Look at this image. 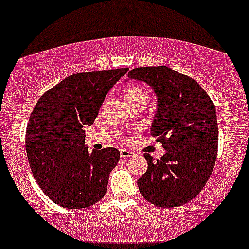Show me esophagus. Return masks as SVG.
Masks as SVG:
<instances>
[{
    "instance_id": "1",
    "label": "esophagus",
    "mask_w": 249,
    "mask_h": 249,
    "mask_svg": "<svg viewBox=\"0 0 249 249\" xmlns=\"http://www.w3.org/2000/svg\"><path fill=\"white\" fill-rule=\"evenodd\" d=\"M135 154L131 150H127V149H120V157L121 158H129V157H133Z\"/></svg>"
}]
</instances>
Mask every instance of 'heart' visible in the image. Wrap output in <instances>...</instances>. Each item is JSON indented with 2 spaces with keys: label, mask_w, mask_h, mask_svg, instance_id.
<instances>
[{
  "label": "heart",
  "mask_w": 249,
  "mask_h": 249,
  "mask_svg": "<svg viewBox=\"0 0 249 249\" xmlns=\"http://www.w3.org/2000/svg\"><path fill=\"white\" fill-rule=\"evenodd\" d=\"M148 95L146 91H143L140 88H129V89L125 91L124 99H133V98H147Z\"/></svg>",
  "instance_id": "obj_1"
}]
</instances>
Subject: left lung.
Wrapping results in <instances>:
<instances>
[{
    "label": "left lung",
    "mask_w": 249,
    "mask_h": 249,
    "mask_svg": "<svg viewBox=\"0 0 249 249\" xmlns=\"http://www.w3.org/2000/svg\"><path fill=\"white\" fill-rule=\"evenodd\" d=\"M129 79L143 81L157 97L150 133L166 150L138 180L140 194L157 207H178L194 199L215 166L218 148L216 107L207 92L185 74L159 67L136 68Z\"/></svg>",
    "instance_id": "left-lung-1"
}]
</instances>
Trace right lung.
<instances>
[{"label": "right lung", "instance_id": "1", "mask_svg": "<svg viewBox=\"0 0 249 249\" xmlns=\"http://www.w3.org/2000/svg\"><path fill=\"white\" fill-rule=\"evenodd\" d=\"M128 70L67 76L34 107L25 133L30 168L40 188L59 206L90 207L106 195L120 152L112 147L88 151L83 127L92 125L107 93Z\"/></svg>", "mask_w": 249, "mask_h": 249}]
</instances>
